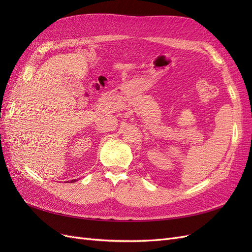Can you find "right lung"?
Here are the masks:
<instances>
[{
    "instance_id": "right-lung-1",
    "label": "right lung",
    "mask_w": 252,
    "mask_h": 252,
    "mask_svg": "<svg viewBox=\"0 0 252 252\" xmlns=\"http://www.w3.org/2000/svg\"><path fill=\"white\" fill-rule=\"evenodd\" d=\"M75 181H77V180H72V181H70V182H71V183H74Z\"/></svg>"
}]
</instances>
